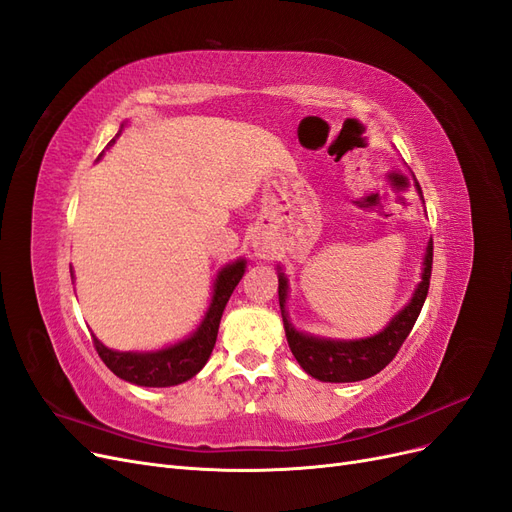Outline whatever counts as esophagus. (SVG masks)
<instances>
[{
    "label": "esophagus",
    "instance_id": "esophagus-1",
    "mask_svg": "<svg viewBox=\"0 0 512 512\" xmlns=\"http://www.w3.org/2000/svg\"><path fill=\"white\" fill-rule=\"evenodd\" d=\"M252 248H254V252H256V256H267V252H269V243L264 241V239H256L254 243H252Z\"/></svg>",
    "mask_w": 512,
    "mask_h": 512
}]
</instances>
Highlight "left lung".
<instances>
[{"instance_id": "1", "label": "left lung", "mask_w": 512, "mask_h": 512, "mask_svg": "<svg viewBox=\"0 0 512 512\" xmlns=\"http://www.w3.org/2000/svg\"><path fill=\"white\" fill-rule=\"evenodd\" d=\"M417 192L421 197V188L415 182ZM424 201V197H421ZM432 239L428 241L426 256H424V269H421V281L417 284L411 301L404 305L381 332L373 334L366 339H322L313 337V334L301 332L292 326L286 313V298H288V277L279 267V307L281 317H284L286 339L290 345L292 356L296 362L303 366L307 375L328 383H351L362 381L377 375L387 364L394 360L400 345L409 337L421 307L426 303L428 288H430V275H432Z\"/></svg>"}]
</instances>
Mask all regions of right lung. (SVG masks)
I'll return each mask as SVG.
<instances>
[{
    "instance_id": "1",
    "label": "right lung",
    "mask_w": 512,
    "mask_h": 512,
    "mask_svg": "<svg viewBox=\"0 0 512 512\" xmlns=\"http://www.w3.org/2000/svg\"><path fill=\"white\" fill-rule=\"evenodd\" d=\"M120 131L116 133V137L120 135ZM116 137L112 139L110 146L116 142ZM243 273V258L226 264L224 269L218 271L209 309L201 326L188 339L156 351H116L105 347L93 334V343L99 358L116 377L142 387H171L192 379L211 356V349H214L218 339L224 307L241 281Z\"/></svg>"
}]
</instances>
